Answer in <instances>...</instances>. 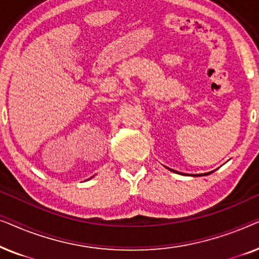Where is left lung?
<instances>
[{"instance_id": "8db88e82", "label": "left lung", "mask_w": 259, "mask_h": 259, "mask_svg": "<svg viewBox=\"0 0 259 259\" xmlns=\"http://www.w3.org/2000/svg\"><path fill=\"white\" fill-rule=\"evenodd\" d=\"M169 171H173V172H176V173H179V172H177V171H175V169H171V168H168ZM213 172V171H212ZM212 172H207V173H204V175H192V176H194V177H200V176H207V175H210V173H212Z\"/></svg>"}]
</instances>
